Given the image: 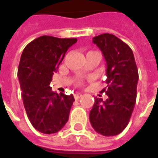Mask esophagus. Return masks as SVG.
<instances>
[{"label":"esophagus","instance_id":"1","mask_svg":"<svg viewBox=\"0 0 158 158\" xmlns=\"http://www.w3.org/2000/svg\"><path fill=\"white\" fill-rule=\"evenodd\" d=\"M80 97H82V94L81 93H76V94H74V99L75 100L79 99Z\"/></svg>","mask_w":158,"mask_h":158}]
</instances>
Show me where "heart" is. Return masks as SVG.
I'll return each instance as SVG.
<instances>
[{
    "instance_id": "1",
    "label": "heart",
    "mask_w": 158,
    "mask_h": 158,
    "mask_svg": "<svg viewBox=\"0 0 158 158\" xmlns=\"http://www.w3.org/2000/svg\"><path fill=\"white\" fill-rule=\"evenodd\" d=\"M81 84H82V80H81V79H78V80L76 81V85H80Z\"/></svg>"
}]
</instances>
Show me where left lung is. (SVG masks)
Instances as JSON below:
<instances>
[{"instance_id":"8db88e82","label":"left lung","mask_w":158,"mask_h":158,"mask_svg":"<svg viewBox=\"0 0 158 158\" xmlns=\"http://www.w3.org/2000/svg\"><path fill=\"white\" fill-rule=\"evenodd\" d=\"M106 62V87L101 91L106 101L95 98L89 121L96 132L105 136L118 135L125 129L136 102L139 73L131 48L112 34L93 38Z\"/></svg>"}]
</instances>
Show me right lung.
Returning a JSON list of instances; mask_svg holds the SVG:
<instances>
[{
    "label": "right lung",
    "instance_id": "obj_1",
    "mask_svg": "<svg viewBox=\"0 0 158 158\" xmlns=\"http://www.w3.org/2000/svg\"><path fill=\"white\" fill-rule=\"evenodd\" d=\"M76 42V38L43 35L23 51L18 69L23 102L34 128L43 134L58 132L69 120L73 96L53 92L50 83L67 51Z\"/></svg>",
    "mask_w": 158,
    "mask_h": 158
}]
</instances>
